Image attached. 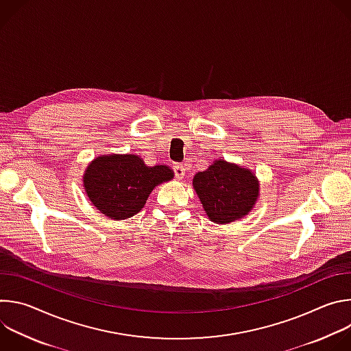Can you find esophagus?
Wrapping results in <instances>:
<instances>
[{
    "instance_id": "1",
    "label": "esophagus",
    "mask_w": 351,
    "mask_h": 351,
    "mask_svg": "<svg viewBox=\"0 0 351 351\" xmlns=\"http://www.w3.org/2000/svg\"><path fill=\"white\" fill-rule=\"evenodd\" d=\"M173 172H175V176H176L178 179H183L186 169H184V167H183V165L176 164V165H173Z\"/></svg>"
}]
</instances>
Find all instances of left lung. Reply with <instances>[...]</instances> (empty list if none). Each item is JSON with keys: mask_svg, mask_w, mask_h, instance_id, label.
Wrapping results in <instances>:
<instances>
[{"mask_svg": "<svg viewBox=\"0 0 351 351\" xmlns=\"http://www.w3.org/2000/svg\"><path fill=\"white\" fill-rule=\"evenodd\" d=\"M193 186L204 211L215 223H229L247 215L258 197L256 176L223 160L195 173Z\"/></svg>", "mask_w": 351, "mask_h": 351, "instance_id": "1", "label": "left lung"}]
</instances>
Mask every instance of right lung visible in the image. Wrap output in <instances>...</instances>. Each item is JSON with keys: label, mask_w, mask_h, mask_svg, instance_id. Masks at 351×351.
<instances>
[{"label": "right lung", "mask_w": 351, "mask_h": 351, "mask_svg": "<svg viewBox=\"0 0 351 351\" xmlns=\"http://www.w3.org/2000/svg\"><path fill=\"white\" fill-rule=\"evenodd\" d=\"M173 178L165 165L147 167L137 156H104L86 169L83 182L90 202L106 217L126 219L137 214L152 190Z\"/></svg>", "instance_id": "right-lung-1"}]
</instances>
